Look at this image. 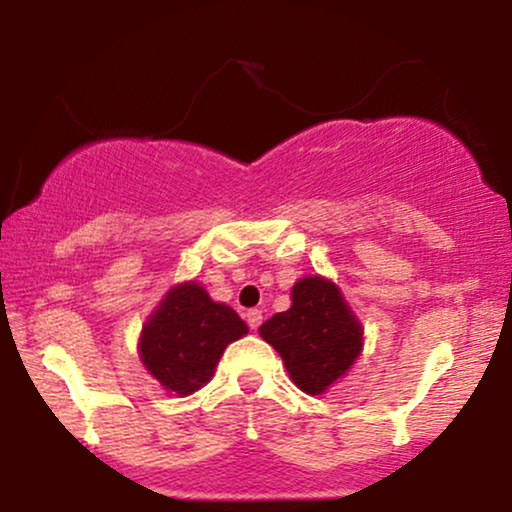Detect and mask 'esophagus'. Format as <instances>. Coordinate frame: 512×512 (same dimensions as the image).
<instances>
[{
  "mask_svg": "<svg viewBox=\"0 0 512 512\" xmlns=\"http://www.w3.org/2000/svg\"><path fill=\"white\" fill-rule=\"evenodd\" d=\"M244 317H247V324H249L251 331H258V326L263 324V314H261V310H249L247 314H244Z\"/></svg>",
  "mask_w": 512,
  "mask_h": 512,
  "instance_id": "obj_1",
  "label": "esophagus"
}]
</instances>
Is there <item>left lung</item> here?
Wrapping results in <instances>:
<instances>
[{"label": "left lung", "instance_id": "1", "mask_svg": "<svg viewBox=\"0 0 512 512\" xmlns=\"http://www.w3.org/2000/svg\"><path fill=\"white\" fill-rule=\"evenodd\" d=\"M291 307L258 328L282 356L293 384L324 394L352 368L363 347V328L333 282L303 277L291 291Z\"/></svg>", "mask_w": 512, "mask_h": 512}]
</instances>
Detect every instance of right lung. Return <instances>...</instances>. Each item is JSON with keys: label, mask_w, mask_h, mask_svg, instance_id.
I'll use <instances>...</instances> for the list:
<instances>
[{"label": "right lung", "mask_w": 512, "mask_h": 512, "mask_svg": "<svg viewBox=\"0 0 512 512\" xmlns=\"http://www.w3.org/2000/svg\"><path fill=\"white\" fill-rule=\"evenodd\" d=\"M233 307L214 303L195 282L167 291L144 324L139 356L144 368L177 396H188L212 380L230 342L247 335Z\"/></svg>", "instance_id": "right-lung-1"}]
</instances>
